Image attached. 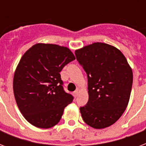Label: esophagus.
Returning a JSON list of instances; mask_svg holds the SVG:
<instances>
[{"label":"esophagus","instance_id":"34e87169","mask_svg":"<svg viewBox=\"0 0 146 146\" xmlns=\"http://www.w3.org/2000/svg\"><path fill=\"white\" fill-rule=\"evenodd\" d=\"M78 95H79V90H76V91L73 92V96L75 98H76L78 96Z\"/></svg>","mask_w":146,"mask_h":146}]
</instances>
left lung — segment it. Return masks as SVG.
<instances>
[{
    "mask_svg": "<svg viewBox=\"0 0 146 146\" xmlns=\"http://www.w3.org/2000/svg\"><path fill=\"white\" fill-rule=\"evenodd\" d=\"M88 76L89 101L80 108L82 120L95 129L113 124L129 101L133 71L126 57L113 45L94 42L75 51Z\"/></svg>",
    "mask_w": 146,
    "mask_h": 146,
    "instance_id": "left-lung-1",
    "label": "left lung"
}]
</instances>
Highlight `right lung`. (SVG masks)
<instances>
[{"label":"right lung","instance_id":"add662e5","mask_svg":"<svg viewBox=\"0 0 146 146\" xmlns=\"http://www.w3.org/2000/svg\"><path fill=\"white\" fill-rule=\"evenodd\" d=\"M75 60L68 48L37 43L22 56L13 76V93L25 119L48 129L58 123L73 97L64 92L60 72Z\"/></svg>","mask_w":146,"mask_h":146}]
</instances>
